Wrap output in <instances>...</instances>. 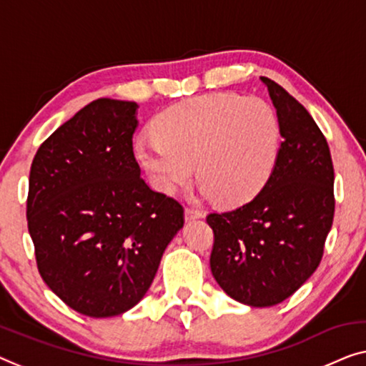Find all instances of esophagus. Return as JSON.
I'll return each mask as SVG.
<instances>
[{"label": "esophagus", "instance_id": "esophagus-1", "mask_svg": "<svg viewBox=\"0 0 366 366\" xmlns=\"http://www.w3.org/2000/svg\"><path fill=\"white\" fill-rule=\"evenodd\" d=\"M203 213L198 209H192V208H187L184 209V221L189 222V221H194V219H201L203 218Z\"/></svg>", "mask_w": 366, "mask_h": 366}]
</instances>
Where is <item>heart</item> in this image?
<instances>
[{"mask_svg": "<svg viewBox=\"0 0 366 366\" xmlns=\"http://www.w3.org/2000/svg\"><path fill=\"white\" fill-rule=\"evenodd\" d=\"M157 137L135 142L134 155L162 193L193 174L222 204L251 201L271 178L280 150V124L267 102L222 92L174 104L153 120Z\"/></svg>", "mask_w": 366, "mask_h": 366, "instance_id": "obj_1", "label": "heart"}]
</instances>
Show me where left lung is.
<instances>
[{
    "mask_svg": "<svg viewBox=\"0 0 366 366\" xmlns=\"http://www.w3.org/2000/svg\"><path fill=\"white\" fill-rule=\"evenodd\" d=\"M280 124L277 165L256 198L206 221L214 232L211 272L241 304L290 297L322 261L335 211L333 165L312 115L279 84L261 77Z\"/></svg>",
    "mask_w": 366,
    "mask_h": 366,
    "instance_id": "obj_1",
    "label": "left lung"
}]
</instances>
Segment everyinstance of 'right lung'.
I'll list each match as a JSON object with an SVG mask.
<instances>
[{
    "mask_svg": "<svg viewBox=\"0 0 366 366\" xmlns=\"http://www.w3.org/2000/svg\"><path fill=\"white\" fill-rule=\"evenodd\" d=\"M137 109L94 100L39 147L31 165L26 216L41 277L94 319L144 299L184 222L182 204L140 178L132 147Z\"/></svg>",
    "mask_w": 366,
    "mask_h": 366,
    "instance_id": "add662e5",
    "label": "right lung"
}]
</instances>
